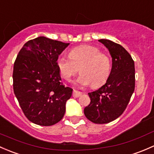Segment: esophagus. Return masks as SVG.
Masks as SVG:
<instances>
[{"label": "esophagus", "instance_id": "1", "mask_svg": "<svg viewBox=\"0 0 154 154\" xmlns=\"http://www.w3.org/2000/svg\"><path fill=\"white\" fill-rule=\"evenodd\" d=\"M82 92L74 90L73 93H72V96H73L74 98H78V97H79L80 96H82Z\"/></svg>", "mask_w": 154, "mask_h": 154}]
</instances>
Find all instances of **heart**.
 I'll use <instances>...</instances> for the list:
<instances>
[{
    "instance_id": "obj_1",
    "label": "heart",
    "mask_w": 154,
    "mask_h": 154,
    "mask_svg": "<svg viewBox=\"0 0 154 154\" xmlns=\"http://www.w3.org/2000/svg\"><path fill=\"white\" fill-rule=\"evenodd\" d=\"M60 75L70 82L78 72L81 75L76 83L80 86L99 88L104 85L110 76L111 61L106 53H101L98 47L91 45H81L69 52V58L61 55L56 61Z\"/></svg>"
}]
</instances>
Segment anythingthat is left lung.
<instances>
[{"mask_svg": "<svg viewBox=\"0 0 154 154\" xmlns=\"http://www.w3.org/2000/svg\"><path fill=\"white\" fill-rule=\"evenodd\" d=\"M112 57V69L106 83L89 93L90 103L85 116L96 124H106L119 117L126 109L135 89V66L131 55L120 44L100 39Z\"/></svg>", "mask_w": 154, "mask_h": 154, "instance_id": "1", "label": "left lung"}]
</instances>
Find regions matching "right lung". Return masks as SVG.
<instances>
[{
  "label": "right lung",
  "mask_w": 154,
  "mask_h": 154,
  "mask_svg": "<svg viewBox=\"0 0 154 154\" xmlns=\"http://www.w3.org/2000/svg\"><path fill=\"white\" fill-rule=\"evenodd\" d=\"M69 44L41 36L27 42L13 67V90L26 118L36 125L51 126L61 121L72 89L65 87L56 65Z\"/></svg>",
  "instance_id": "right-lung-1"
}]
</instances>
